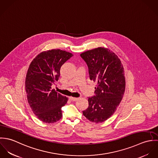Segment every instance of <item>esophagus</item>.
Returning <instances> with one entry per match:
<instances>
[{
  "label": "esophagus",
  "mask_w": 158,
  "mask_h": 158,
  "mask_svg": "<svg viewBox=\"0 0 158 158\" xmlns=\"http://www.w3.org/2000/svg\"><path fill=\"white\" fill-rule=\"evenodd\" d=\"M69 99L71 100V101H77L78 98H76V97H69Z\"/></svg>",
  "instance_id": "1"
}]
</instances>
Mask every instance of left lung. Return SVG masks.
<instances>
[{
  "label": "left lung",
  "instance_id": "left-lung-1",
  "mask_svg": "<svg viewBox=\"0 0 158 158\" xmlns=\"http://www.w3.org/2000/svg\"><path fill=\"white\" fill-rule=\"evenodd\" d=\"M86 63L90 80L97 83L95 96L88 98L83 111L89 121L102 123L109 118L120 103L125 90V77L120 60L109 48L100 47L80 54Z\"/></svg>",
  "mask_w": 158,
  "mask_h": 158
}]
</instances>
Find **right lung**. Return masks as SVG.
<instances>
[{"mask_svg": "<svg viewBox=\"0 0 158 158\" xmlns=\"http://www.w3.org/2000/svg\"><path fill=\"white\" fill-rule=\"evenodd\" d=\"M73 54L60 49H52L39 53L28 69L25 89L28 104L35 115L46 123L61 118V108L68 98L51 89L58 81L61 66Z\"/></svg>", "mask_w": 158, "mask_h": 158, "instance_id": "right-lung-1", "label": "right lung"}]
</instances>
